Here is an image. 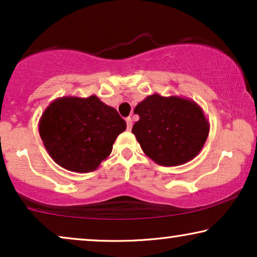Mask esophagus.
<instances>
[{
	"label": "esophagus",
	"mask_w": 257,
	"mask_h": 257,
	"mask_svg": "<svg viewBox=\"0 0 257 257\" xmlns=\"http://www.w3.org/2000/svg\"><path fill=\"white\" fill-rule=\"evenodd\" d=\"M126 125H127V130L130 131V130L132 128V119H131V117L126 118Z\"/></svg>",
	"instance_id": "esophagus-1"
}]
</instances>
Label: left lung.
Returning <instances> with one entry per match:
<instances>
[{
	"mask_svg": "<svg viewBox=\"0 0 257 257\" xmlns=\"http://www.w3.org/2000/svg\"><path fill=\"white\" fill-rule=\"evenodd\" d=\"M139 120L132 133L150 159L161 166H179L198 156L209 122L194 100L178 96H147L137 105Z\"/></svg>",
	"mask_w": 257,
	"mask_h": 257,
	"instance_id": "left-lung-1",
	"label": "left lung"
}]
</instances>
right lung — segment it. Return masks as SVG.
I'll use <instances>...</instances> for the list:
<instances>
[{
    "mask_svg": "<svg viewBox=\"0 0 257 257\" xmlns=\"http://www.w3.org/2000/svg\"><path fill=\"white\" fill-rule=\"evenodd\" d=\"M126 121L97 96L62 97L51 101L38 122L49 156L68 171L87 173L110 156Z\"/></svg>",
    "mask_w": 257,
    "mask_h": 257,
    "instance_id": "add662e5",
    "label": "right lung"
}]
</instances>
